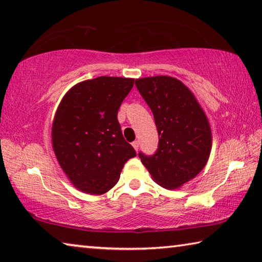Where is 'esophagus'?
<instances>
[{"label": "esophagus", "mask_w": 262, "mask_h": 262, "mask_svg": "<svg viewBox=\"0 0 262 262\" xmlns=\"http://www.w3.org/2000/svg\"><path fill=\"white\" fill-rule=\"evenodd\" d=\"M132 145H133V147H134V149L137 151V150H139V147H140V142L139 141H134L132 143Z\"/></svg>", "instance_id": "obj_1"}]
</instances>
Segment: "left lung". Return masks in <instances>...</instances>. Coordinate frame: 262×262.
<instances>
[{
	"label": "left lung",
	"mask_w": 262,
	"mask_h": 262,
	"mask_svg": "<svg viewBox=\"0 0 262 262\" xmlns=\"http://www.w3.org/2000/svg\"><path fill=\"white\" fill-rule=\"evenodd\" d=\"M151 110L158 148L151 156L139 152L154 180L167 189L183 186L200 173L211 150V130L200 104L179 79L154 76L135 81Z\"/></svg>",
	"instance_id": "left-lung-1"
}]
</instances>
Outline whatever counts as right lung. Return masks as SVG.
I'll return each instance as SVG.
<instances>
[{
  "label": "right lung",
  "mask_w": 262,
  "mask_h": 262,
  "mask_svg": "<svg viewBox=\"0 0 262 262\" xmlns=\"http://www.w3.org/2000/svg\"><path fill=\"white\" fill-rule=\"evenodd\" d=\"M133 85V78L88 79L70 89L57 107L53 150L72 184L84 193L108 192L125 163L136 156L118 121L119 107Z\"/></svg>",
  "instance_id": "1"
}]
</instances>
